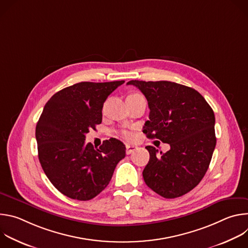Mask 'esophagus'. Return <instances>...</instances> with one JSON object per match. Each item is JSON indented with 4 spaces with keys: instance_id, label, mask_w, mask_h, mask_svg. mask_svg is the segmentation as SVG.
I'll return each mask as SVG.
<instances>
[{
    "instance_id": "esophagus-1",
    "label": "esophagus",
    "mask_w": 248,
    "mask_h": 248,
    "mask_svg": "<svg viewBox=\"0 0 248 248\" xmlns=\"http://www.w3.org/2000/svg\"><path fill=\"white\" fill-rule=\"evenodd\" d=\"M125 148H126V154H131L132 152H134L137 147L134 146V145H130V144H126L125 145Z\"/></svg>"
}]
</instances>
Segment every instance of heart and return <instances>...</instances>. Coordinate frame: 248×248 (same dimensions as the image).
Wrapping results in <instances>:
<instances>
[{"label": "heart", "instance_id": "1", "mask_svg": "<svg viewBox=\"0 0 248 248\" xmlns=\"http://www.w3.org/2000/svg\"><path fill=\"white\" fill-rule=\"evenodd\" d=\"M129 96H140V94H131V95H129ZM121 134H122V136L125 139V140H132L133 139V134L130 132V131H128V130H122L121 131Z\"/></svg>", "mask_w": 248, "mask_h": 248}]
</instances>
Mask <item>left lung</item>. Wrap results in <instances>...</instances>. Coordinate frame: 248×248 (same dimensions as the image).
I'll list each match as a JSON object with an SVG mask.
<instances>
[{
    "label": "left lung",
    "mask_w": 248,
    "mask_h": 248,
    "mask_svg": "<svg viewBox=\"0 0 248 248\" xmlns=\"http://www.w3.org/2000/svg\"><path fill=\"white\" fill-rule=\"evenodd\" d=\"M144 94L150 109L143 132L168 143L160 152L146 146L150 159L143 170L148 187L165 198L192 190L203 179L216 146L215 115L204 97L191 87L170 81L130 80Z\"/></svg>",
    "instance_id": "8db88e82"
}]
</instances>
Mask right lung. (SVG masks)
<instances>
[{
    "label": "right lung",
    "instance_id": "right-lung-1",
    "mask_svg": "<svg viewBox=\"0 0 248 248\" xmlns=\"http://www.w3.org/2000/svg\"><path fill=\"white\" fill-rule=\"evenodd\" d=\"M124 82H79L46 103L35 130L38 158L47 178L63 195L80 201L94 198L107 187L125 157L124 144L116 138L99 148L85 143V134L102 123L104 102Z\"/></svg>",
    "mask_w": 248,
    "mask_h": 248
}]
</instances>
